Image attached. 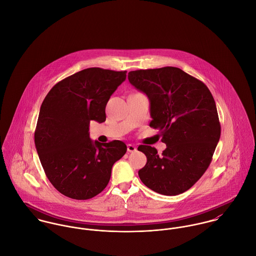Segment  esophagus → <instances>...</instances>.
<instances>
[{"mask_svg": "<svg viewBox=\"0 0 256 256\" xmlns=\"http://www.w3.org/2000/svg\"><path fill=\"white\" fill-rule=\"evenodd\" d=\"M136 150H137L136 146H134V145H132V144H128V145H127V150H128L129 152H135Z\"/></svg>", "mask_w": 256, "mask_h": 256, "instance_id": "34e87169", "label": "esophagus"}]
</instances>
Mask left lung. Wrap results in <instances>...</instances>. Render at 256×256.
Returning a JSON list of instances; mask_svg holds the SVG:
<instances>
[{
    "instance_id": "obj_1",
    "label": "left lung",
    "mask_w": 256,
    "mask_h": 256,
    "mask_svg": "<svg viewBox=\"0 0 256 256\" xmlns=\"http://www.w3.org/2000/svg\"><path fill=\"white\" fill-rule=\"evenodd\" d=\"M128 80L150 100V126L166 148L140 145L146 156L139 170L142 182L162 195H178L199 180L211 164L220 125L207 86L176 67L131 71Z\"/></svg>"
}]
</instances>
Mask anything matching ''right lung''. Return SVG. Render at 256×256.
I'll use <instances>...</instances> for the list:
<instances>
[{"mask_svg": "<svg viewBox=\"0 0 256 256\" xmlns=\"http://www.w3.org/2000/svg\"><path fill=\"white\" fill-rule=\"evenodd\" d=\"M125 80L126 71L88 68L57 82L45 96L34 143L47 178L63 195L86 200L100 194L125 154L122 141L92 142L88 132L92 120L106 121L108 102Z\"/></svg>", "mask_w": 256, "mask_h": 256, "instance_id": "1", "label": "right lung"}]
</instances>
